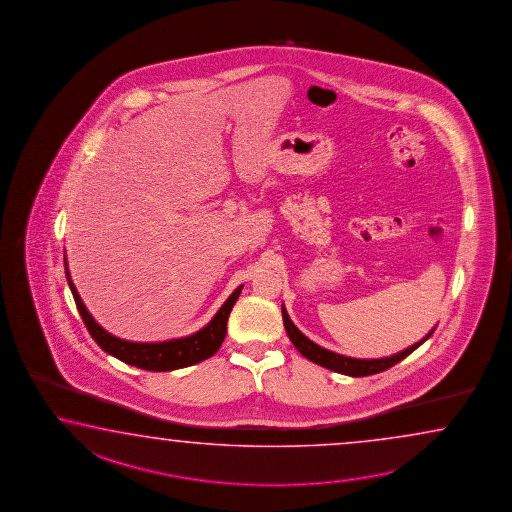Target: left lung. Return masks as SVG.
<instances>
[{
	"mask_svg": "<svg viewBox=\"0 0 512 512\" xmlns=\"http://www.w3.org/2000/svg\"><path fill=\"white\" fill-rule=\"evenodd\" d=\"M282 321H284L286 334L290 337L293 346H295L306 359H310L315 365H321L324 366V368H328V370H334V372H339V374L352 377L372 376V374H379V372H383L386 368L396 365L399 361H403L407 355L412 354L416 348L423 345L428 337L434 334V330H436V328H432L416 345L408 346L403 352H397V354L390 355V357H383V359H354V357L335 354L332 350H326L323 346L315 345L313 341H310V339L292 323V319H290V315H288L284 306H282Z\"/></svg>",
	"mask_w": 512,
	"mask_h": 512,
	"instance_id": "obj_1",
	"label": "left lung"
}]
</instances>
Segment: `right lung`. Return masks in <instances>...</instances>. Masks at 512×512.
Returning a JSON list of instances; mask_svg holds the SVG:
<instances>
[{"label": "right lung", "mask_w": 512, "mask_h": 512, "mask_svg": "<svg viewBox=\"0 0 512 512\" xmlns=\"http://www.w3.org/2000/svg\"><path fill=\"white\" fill-rule=\"evenodd\" d=\"M65 275H67L69 288L73 292L76 308L82 315L85 326L96 341V345L127 365H133L142 370H151V372H169V370L197 365L200 361L215 354L226 337V330H228L226 323H228L231 308H233V304L237 303L240 292H242V286H239L228 297V301L220 306L215 317L195 334L180 337V339H171V341H162V343H131V341H124L120 337L105 332L104 328L94 321L93 315L87 312L84 301L80 299V295L76 292V286L71 281L67 259H65Z\"/></svg>", "instance_id": "obj_1"}]
</instances>
